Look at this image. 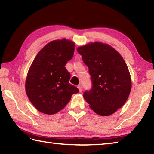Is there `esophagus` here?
<instances>
[{"instance_id":"esophagus-1","label":"esophagus","mask_w":154,"mask_h":154,"mask_svg":"<svg viewBox=\"0 0 154 154\" xmlns=\"http://www.w3.org/2000/svg\"><path fill=\"white\" fill-rule=\"evenodd\" d=\"M77 88H78V89H79V92H82V91H83V88H82V85H81V84H79V85H78L77 86Z\"/></svg>"}]
</instances>
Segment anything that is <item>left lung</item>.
<instances>
[{
  "label": "left lung",
  "instance_id": "left-lung-1",
  "mask_svg": "<svg viewBox=\"0 0 154 154\" xmlns=\"http://www.w3.org/2000/svg\"><path fill=\"white\" fill-rule=\"evenodd\" d=\"M91 75L92 86L83 98L100 116L114 113L126 103L131 90V78L124 60L108 44L90 43L77 48Z\"/></svg>",
  "mask_w": 154,
  "mask_h": 154
}]
</instances>
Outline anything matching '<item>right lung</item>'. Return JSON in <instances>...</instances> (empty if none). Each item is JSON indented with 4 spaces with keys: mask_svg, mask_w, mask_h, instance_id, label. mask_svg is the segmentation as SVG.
Instances as JSON below:
<instances>
[{
    "mask_svg": "<svg viewBox=\"0 0 154 154\" xmlns=\"http://www.w3.org/2000/svg\"><path fill=\"white\" fill-rule=\"evenodd\" d=\"M75 43L66 39L49 42L41 49L28 72L26 92L38 111L53 115L63 109L73 94L79 92L69 83L66 62L74 54Z\"/></svg>",
    "mask_w": 154,
    "mask_h": 154,
    "instance_id": "1",
    "label": "right lung"
}]
</instances>
